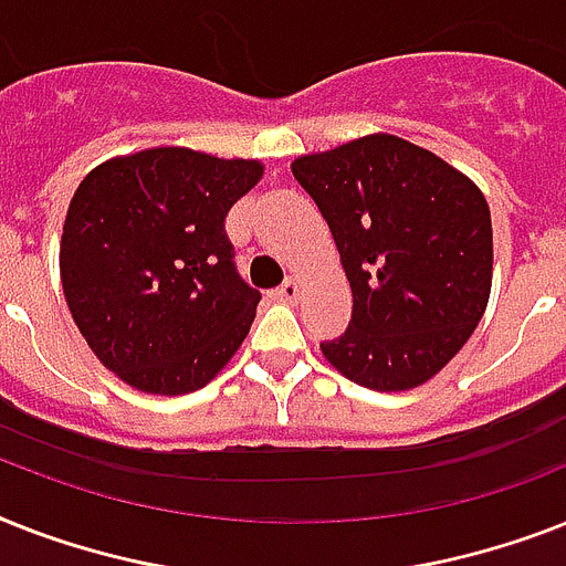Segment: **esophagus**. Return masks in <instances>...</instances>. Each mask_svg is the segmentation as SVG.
<instances>
[{"mask_svg":"<svg viewBox=\"0 0 566 566\" xmlns=\"http://www.w3.org/2000/svg\"><path fill=\"white\" fill-rule=\"evenodd\" d=\"M273 296L279 298V302H296V298L302 296V282H298V279H287Z\"/></svg>","mask_w":566,"mask_h":566,"instance_id":"obj_1","label":"esophagus"}]
</instances>
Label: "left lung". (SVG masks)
<instances>
[{"label": "left lung", "instance_id": "1", "mask_svg": "<svg viewBox=\"0 0 566 566\" xmlns=\"http://www.w3.org/2000/svg\"><path fill=\"white\" fill-rule=\"evenodd\" d=\"M291 171L352 284V323L323 343L325 360L375 392L436 378L489 307L494 235L480 186L392 133L298 156Z\"/></svg>", "mask_w": 566, "mask_h": 566}]
</instances>
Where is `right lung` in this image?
<instances>
[{
	"label": "right lung",
	"mask_w": 566,
	"mask_h": 566,
	"mask_svg": "<svg viewBox=\"0 0 566 566\" xmlns=\"http://www.w3.org/2000/svg\"><path fill=\"white\" fill-rule=\"evenodd\" d=\"M261 177L259 159L159 145L81 179L60 282L92 355L127 387L195 392L235 357L261 296L238 279L223 220Z\"/></svg>",
	"instance_id": "obj_1"
}]
</instances>
